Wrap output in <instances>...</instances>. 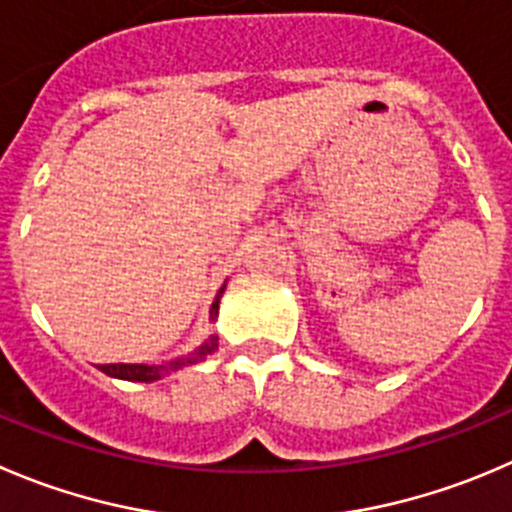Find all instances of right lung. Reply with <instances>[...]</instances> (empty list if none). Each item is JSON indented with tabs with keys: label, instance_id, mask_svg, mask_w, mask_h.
<instances>
[{
	"label": "right lung",
	"instance_id": "1",
	"mask_svg": "<svg viewBox=\"0 0 512 512\" xmlns=\"http://www.w3.org/2000/svg\"><path fill=\"white\" fill-rule=\"evenodd\" d=\"M223 291H226V284L221 286V291H218L216 299H213L211 321L218 319V301H221ZM216 349H218V337L216 334H211V337H208L201 347L193 349L188 357H175V359H170V362H163V364H97V369H100V372H105L107 377L128 379V382H155V379L168 377V374L178 372V369L203 362V359L211 357Z\"/></svg>",
	"mask_w": 512,
	"mask_h": 512
}]
</instances>
